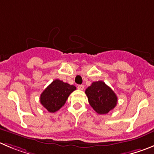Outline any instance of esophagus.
Segmentation results:
<instances>
[{"instance_id":"1","label":"esophagus","mask_w":154,"mask_h":154,"mask_svg":"<svg viewBox=\"0 0 154 154\" xmlns=\"http://www.w3.org/2000/svg\"><path fill=\"white\" fill-rule=\"evenodd\" d=\"M77 88H78V90H80V91H83V90L84 89V85H78L77 86Z\"/></svg>"}]
</instances>
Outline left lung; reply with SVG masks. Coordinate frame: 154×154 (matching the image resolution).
I'll return each instance as SVG.
<instances>
[{"label":"left lung","instance_id":"obj_1","mask_svg":"<svg viewBox=\"0 0 154 154\" xmlns=\"http://www.w3.org/2000/svg\"><path fill=\"white\" fill-rule=\"evenodd\" d=\"M85 94L89 103L99 114H106L116 106L117 97L113 90L103 81L93 82L86 89Z\"/></svg>","mask_w":154,"mask_h":154}]
</instances>
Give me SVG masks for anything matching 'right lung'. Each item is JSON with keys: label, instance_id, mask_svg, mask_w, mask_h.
<instances>
[{"label": "right lung", "instance_id": "add662e5", "mask_svg": "<svg viewBox=\"0 0 154 154\" xmlns=\"http://www.w3.org/2000/svg\"><path fill=\"white\" fill-rule=\"evenodd\" d=\"M76 87L56 79L41 94V103L51 113L60 110Z\"/></svg>", "mask_w": 154, "mask_h": 154}]
</instances>
